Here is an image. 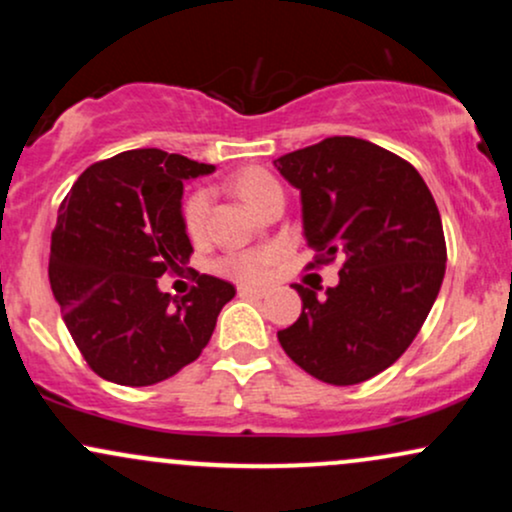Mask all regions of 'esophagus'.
<instances>
[{
    "label": "esophagus",
    "instance_id": "obj_1",
    "mask_svg": "<svg viewBox=\"0 0 512 512\" xmlns=\"http://www.w3.org/2000/svg\"><path fill=\"white\" fill-rule=\"evenodd\" d=\"M238 293L243 298H267L269 296L267 289H255V286H238Z\"/></svg>",
    "mask_w": 512,
    "mask_h": 512
}]
</instances>
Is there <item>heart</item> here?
<instances>
[{
    "label": "heart",
    "instance_id": "obj_1",
    "mask_svg": "<svg viewBox=\"0 0 512 512\" xmlns=\"http://www.w3.org/2000/svg\"><path fill=\"white\" fill-rule=\"evenodd\" d=\"M236 190L255 211H260L274 195H281V185L276 182L274 175H269L267 170H260V168H250L245 170V173H240L236 180ZM209 202H211L209 190L199 187V190L192 192V195L185 199V204H182V223H185V231L190 233L192 238H197L199 233L204 231V221H207V214H209ZM274 260H276L274 250L233 252V255L223 257L219 262V269L223 274L236 276V279L257 281L267 276Z\"/></svg>",
    "mask_w": 512,
    "mask_h": 512
}]
</instances>
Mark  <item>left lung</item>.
<instances>
[{
  "mask_svg": "<svg viewBox=\"0 0 512 512\" xmlns=\"http://www.w3.org/2000/svg\"><path fill=\"white\" fill-rule=\"evenodd\" d=\"M274 166L301 190L313 264L344 260L325 298L296 284L301 317L276 337L322 383H363L409 349L438 298L448 252L436 199L411 163L366 139H322Z\"/></svg>",
  "mask_w": 512,
  "mask_h": 512,
  "instance_id": "8db88e82",
  "label": "left lung"
}]
</instances>
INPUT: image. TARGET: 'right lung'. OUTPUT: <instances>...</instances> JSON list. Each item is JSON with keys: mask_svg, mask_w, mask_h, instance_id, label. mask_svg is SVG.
<instances>
[{"mask_svg": "<svg viewBox=\"0 0 512 512\" xmlns=\"http://www.w3.org/2000/svg\"><path fill=\"white\" fill-rule=\"evenodd\" d=\"M209 173V163L161 149L122 151L86 168L60 204L50 286L81 356L110 383L168 380L202 354L236 296L209 274H195L197 286L180 301L158 289L192 255L182 180Z\"/></svg>", "mask_w": 512, "mask_h": 512, "instance_id": "right-lung-1", "label": "right lung"}]
</instances>
